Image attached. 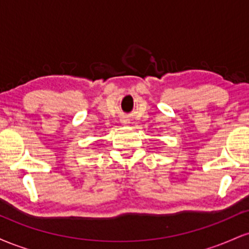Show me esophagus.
<instances>
[{"mask_svg":"<svg viewBox=\"0 0 249 249\" xmlns=\"http://www.w3.org/2000/svg\"><path fill=\"white\" fill-rule=\"evenodd\" d=\"M123 123H127V122L126 121H123Z\"/></svg>","mask_w":249,"mask_h":249,"instance_id":"1","label":"esophagus"}]
</instances>
